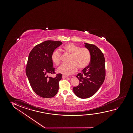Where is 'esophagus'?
Here are the masks:
<instances>
[{"mask_svg": "<svg viewBox=\"0 0 133 133\" xmlns=\"http://www.w3.org/2000/svg\"><path fill=\"white\" fill-rule=\"evenodd\" d=\"M67 77V76H66L65 75H62V78H63V79L66 78Z\"/></svg>", "mask_w": 133, "mask_h": 133, "instance_id": "34e87169", "label": "esophagus"}]
</instances>
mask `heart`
<instances>
[{
  "label": "heart",
  "mask_w": 133,
  "mask_h": 133,
  "mask_svg": "<svg viewBox=\"0 0 133 133\" xmlns=\"http://www.w3.org/2000/svg\"><path fill=\"white\" fill-rule=\"evenodd\" d=\"M61 51L70 54L69 63L64 64L58 68V72L63 75H69L76 72L78 67L83 69L87 67L91 62L90 52L87 48L79 47L72 43L63 46ZM61 53L58 50H55L51 55V59L54 64L58 65L61 63Z\"/></svg>",
  "instance_id": "b5f03b06"
}]
</instances>
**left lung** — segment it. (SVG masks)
I'll use <instances>...</instances> for the list:
<instances>
[{"label":"left lung","instance_id":"left-lung-1","mask_svg":"<svg viewBox=\"0 0 133 133\" xmlns=\"http://www.w3.org/2000/svg\"><path fill=\"white\" fill-rule=\"evenodd\" d=\"M91 54L90 63L76 77L79 80L78 86L73 88L77 96L81 98H89L100 88L105 77V58L102 51L94 44L84 43Z\"/></svg>","mask_w":133,"mask_h":133}]
</instances>
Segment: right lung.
<instances>
[{"label": "right lung", "mask_w": 133, "mask_h": 133, "mask_svg": "<svg viewBox=\"0 0 133 133\" xmlns=\"http://www.w3.org/2000/svg\"><path fill=\"white\" fill-rule=\"evenodd\" d=\"M62 44L61 41L47 40L35 46L29 53L26 74L32 89L42 98H52L58 93L62 74L55 78L48 75L55 73L51 55Z\"/></svg>", "instance_id": "1"}]
</instances>
